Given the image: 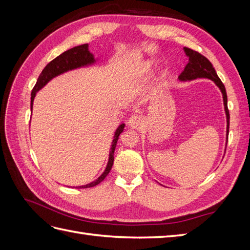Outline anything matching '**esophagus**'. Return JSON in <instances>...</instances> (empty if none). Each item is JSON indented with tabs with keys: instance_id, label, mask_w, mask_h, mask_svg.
Wrapping results in <instances>:
<instances>
[{
	"instance_id": "34e87169",
	"label": "esophagus",
	"mask_w": 250,
	"mask_h": 250,
	"mask_svg": "<svg viewBox=\"0 0 250 250\" xmlns=\"http://www.w3.org/2000/svg\"><path fill=\"white\" fill-rule=\"evenodd\" d=\"M144 124V119L141 116H132L129 121H128V125H129L130 128L132 129H141L142 126Z\"/></svg>"
}]
</instances>
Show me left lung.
Returning a JSON list of instances; mask_svg holds the SVG:
<instances>
[{
	"mask_svg": "<svg viewBox=\"0 0 250 250\" xmlns=\"http://www.w3.org/2000/svg\"><path fill=\"white\" fill-rule=\"evenodd\" d=\"M184 51L186 55L188 57V62L187 63L185 70L178 76V79L180 81H192L198 78H207L215 82V84L221 90L223 97L226 122H228V126H226V140H228L229 129V111L228 108V95H226L225 86L220 78L218 77V75L213 67V64L210 63L207 57H204L200 53L187 47L184 48Z\"/></svg>",
	"mask_w": 250,
	"mask_h": 250,
	"instance_id": "left-lung-1",
	"label": "left lung"
}]
</instances>
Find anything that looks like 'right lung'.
Here are the masks:
<instances>
[{"mask_svg":"<svg viewBox=\"0 0 250 250\" xmlns=\"http://www.w3.org/2000/svg\"><path fill=\"white\" fill-rule=\"evenodd\" d=\"M96 60L97 59H95L94 55L88 50V43H84V44H81V46L74 47L70 50L63 52L62 54H60L55 59H53L51 62H49L46 66H44V69L42 70L39 79H37V81H36L35 86L32 89L31 112H32L33 101H34V98L36 96V93L39 92V90H41L44 85H46L49 81H51L53 78H55L65 72L76 70V69H79V67H83V66L92 65L96 62ZM124 127H125V124H121L117 128L115 135H113V140L111 142V147H110V151H109L108 162H107L106 168H105L104 172L99 177H98L96 180L92 181L90 184H87L84 186H79L76 188H86L95 187L97 185H99L101 181H103L104 178L108 175V173L111 170V167L113 165V160H115V157H113V153H115L117 143H118L120 134L122 133L124 130Z\"/></svg>","mask_w":250,"mask_h":250,"instance_id":"obj_1","label":"right lung"}]
</instances>
